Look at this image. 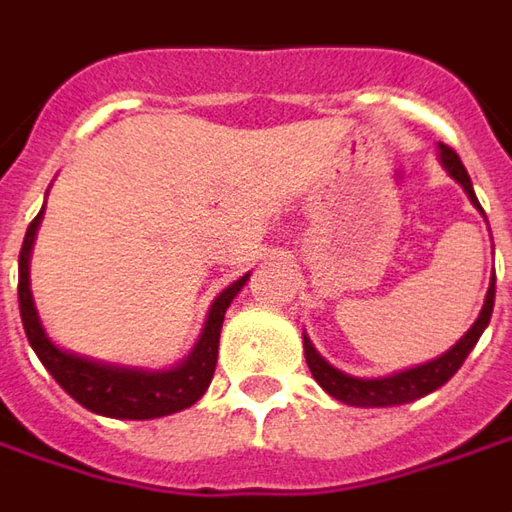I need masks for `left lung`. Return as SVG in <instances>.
Returning a JSON list of instances; mask_svg holds the SVG:
<instances>
[{
    "label": "left lung",
    "mask_w": 512,
    "mask_h": 512,
    "mask_svg": "<svg viewBox=\"0 0 512 512\" xmlns=\"http://www.w3.org/2000/svg\"><path fill=\"white\" fill-rule=\"evenodd\" d=\"M440 162H443V168L448 170V176H451L454 182L462 184V190L468 193V198H471V204H474L476 210H482L479 201H476L471 176H468V170H465V165L460 162V156L454 154V148H448L443 142H440ZM493 297H496V274H490L485 305H482V311L476 316V322L471 325V330H468L448 353L437 356L434 361H426V364H417L412 370L387 375V378H356V375H347L342 373V370H336L333 364H328L325 358L316 353V347L311 344V339L302 336V344H305V361H308V367H311V375L316 378V384L325 389L330 398L347 403V406H398V403H412L417 401V398L434 392V389L443 387L448 378L460 370L462 361L468 358V353L474 350V344L479 342L482 330L488 328L490 314H493Z\"/></svg>",
    "instance_id": "obj_1"
}]
</instances>
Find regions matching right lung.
I'll list each match as a JSON object with an SVG mask.
<instances>
[{"label":"right lung","mask_w":512,"mask_h":512,"mask_svg":"<svg viewBox=\"0 0 512 512\" xmlns=\"http://www.w3.org/2000/svg\"><path fill=\"white\" fill-rule=\"evenodd\" d=\"M41 215L44 210L38 212L33 224L27 227L22 252H19V311H22L27 342L36 350L41 364L47 367V373L61 384L66 395H72L81 403L83 409L103 417L154 420V417L173 415L193 406L210 387L215 361H218V339H221L224 314H227L229 302L235 300L238 291L246 285L249 274L235 280L215 297L196 347L182 364L170 370H142V367H120V364L95 361L89 356L61 350L47 336V330L38 319L33 291H30V252H33Z\"/></svg>","instance_id":"right-lung-1"}]
</instances>
